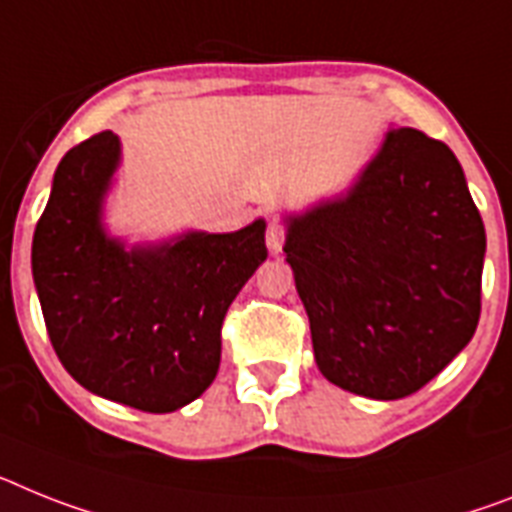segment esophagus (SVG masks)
<instances>
[{"label":"esophagus","instance_id":"obj_1","mask_svg":"<svg viewBox=\"0 0 512 512\" xmlns=\"http://www.w3.org/2000/svg\"><path fill=\"white\" fill-rule=\"evenodd\" d=\"M283 239H286V229H283V223L270 221L268 223V234H265V244H268L270 255H281Z\"/></svg>","mask_w":512,"mask_h":512}]
</instances>
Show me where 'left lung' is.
Here are the masks:
<instances>
[{"label":"left lung","instance_id":"obj_1","mask_svg":"<svg viewBox=\"0 0 512 512\" xmlns=\"http://www.w3.org/2000/svg\"><path fill=\"white\" fill-rule=\"evenodd\" d=\"M283 223L315 362L333 385L395 401L474 338L487 234L445 143L390 127L349 190Z\"/></svg>","mask_w":512,"mask_h":512}]
</instances>
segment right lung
I'll return each mask as SVG.
<instances>
[{"label": "right lung", "mask_w": 512, "mask_h": 512, "mask_svg": "<svg viewBox=\"0 0 512 512\" xmlns=\"http://www.w3.org/2000/svg\"><path fill=\"white\" fill-rule=\"evenodd\" d=\"M119 166L114 132L67 150L33 234V283L51 346L85 390L169 414L216 380L223 317L268 257L265 218L127 244L103 221Z\"/></svg>", "instance_id": "1"}]
</instances>
